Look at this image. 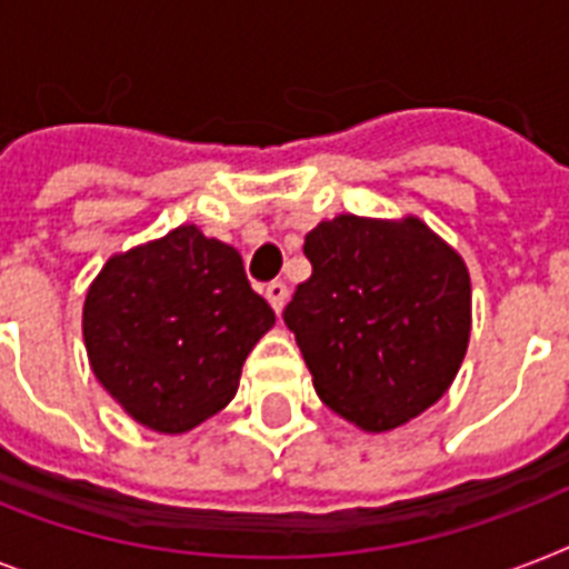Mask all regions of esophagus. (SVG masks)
<instances>
[{
  "label": "esophagus",
  "instance_id": "34e87169",
  "mask_svg": "<svg viewBox=\"0 0 569 569\" xmlns=\"http://www.w3.org/2000/svg\"><path fill=\"white\" fill-rule=\"evenodd\" d=\"M266 298H268V303L274 307V312H280L283 310L286 298H289V286H286L283 280H271V283L266 286Z\"/></svg>",
  "mask_w": 569,
  "mask_h": 569
}]
</instances>
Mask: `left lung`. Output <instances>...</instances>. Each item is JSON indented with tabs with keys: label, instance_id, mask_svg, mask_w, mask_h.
<instances>
[{
	"label": "left lung",
	"instance_id": "8db88e82",
	"mask_svg": "<svg viewBox=\"0 0 569 569\" xmlns=\"http://www.w3.org/2000/svg\"><path fill=\"white\" fill-rule=\"evenodd\" d=\"M312 274L283 321L312 387L363 431H392L451 387L472 328V289L458 250L419 218L337 214L307 232Z\"/></svg>",
	"mask_w": 569,
	"mask_h": 569
}]
</instances>
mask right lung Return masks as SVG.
I'll return each mask as SVG.
<instances>
[{"label":"right lung","instance_id":"1","mask_svg":"<svg viewBox=\"0 0 569 569\" xmlns=\"http://www.w3.org/2000/svg\"><path fill=\"white\" fill-rule=\"evenodd\" d=\"M274 328L239 250L182 223L111 257L84 295L82 337L106 392L136 422L182 433L230 405Z\"/></svg>","mask_w":569,"mask_h":569}]
</instances>
